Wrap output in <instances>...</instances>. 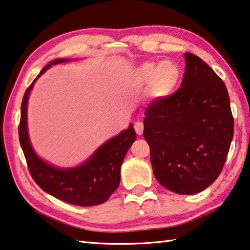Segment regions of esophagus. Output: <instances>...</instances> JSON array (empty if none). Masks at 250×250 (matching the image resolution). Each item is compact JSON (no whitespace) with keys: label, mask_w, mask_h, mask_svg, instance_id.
<instances>
[{"label":"esophagus","mask_w":250,"mask_h":250,"mask_svg":"<svg viewBox=\"0 0 250 250\" xmlns=\"http://www.w3.org/2000/svg\"><path fill=\"white\" fill-rule=\"evenodd\" d=\"M134 129L135 132H137L138 135H142L143 134V130H144V125L141 121H138L134 124Z\"/></svg>","instance_id":"1"}]
</instances>
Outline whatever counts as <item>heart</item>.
Segmentation results:
<instances>
[{
	"label": "heart",
	"mask_w": 250,
	"mask_h": 250,
	"mask_svg": "<svg viewBox=\"0 0 250 250\" xmlns=\"http://www.w3.org/2000/svg\"><path fill=\"white\" fill-rule=\"evenodd\" d=\"M133 78L139 84H148L154 98L165 99L178 89L181 82V70L177 63L163 61L161 63L143 62L135 67Z\"/></svg>",
	"instance_id": "heart-1"
}]
</instances>
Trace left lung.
<instances>
[{"mask_svg":"<svg viewBox=\"0 0 250 250\" xmlns=\"http://www.w3.org/2000/svg\"><path fill=\"white\" fill-rule=\"evenodd\" d=\"M181 87L145 110L143 137L154 176L178 194H196L214 183L234 134L224 82L200 58L185 53Z\"/></svg>","mask_w":250,"mask_h":250,"instance_id":"8db88e82","label":"left lung"}]
</instances>
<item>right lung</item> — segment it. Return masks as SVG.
Segmentation results:
<instances>
[{"label": "right lung", "instance_id": "obj_1", "mask_svg": "<svg viewBox=\"0 0 250 250\" xmlns=\"http://www.w3.org/2000/svg\"><path fill=\"white\" fill-rule=\"evenodd\" d=\"M69 61L70 59L50 61L27 88L21 102L18 134L30 175L44 192L74 206L92 207L106 202L118 188L122 162L137 139V133L133 125L130 124L128 129L107 140L87 160L74 167L54 166L36 153L30 142L27 125L29 95L36 82L48 69Z\"/></svg>", "mask_w": 250, "mask_h": 250}]
</instances>
